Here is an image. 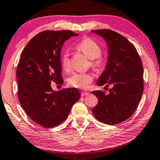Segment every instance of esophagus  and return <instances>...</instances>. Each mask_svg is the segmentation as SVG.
I'll return each instance as SVG.
<instances>
[{
	"label": "esophagus",
	"instance_id": "34e87169",
	"mask_svg": "<svg viewBox=\"0 0 160 160\" xmlns=\"http://www.w3.org/2000/svg\"><path fill=\"white\" fill-rule=\"evenodd\" d=\"M90 94V92H85V91H82V92H81V95L82 96H85V95H88Z\"/></svg>",
	"mask_w": 160,
	"mask_h": 160
}]
</instances>
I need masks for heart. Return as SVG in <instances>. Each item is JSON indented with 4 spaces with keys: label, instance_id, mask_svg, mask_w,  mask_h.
<instances>
[{
    "label": "heart",
    "instance_id": "1",
    "mask_svg": "<svg viewBox=\"0 0 160 160\" xmlns=\"http://www.w3.org/2000/svg\"><path fill=\"white\" fill-rule=\"evenodd\" d=\"M75 48L82 52L89 59L90 65L94 68H99L102 64V60L100 56L102 54V50L97 42L91 38H85L75 45ZM68 52L65 51L62 54L60 64L62 70L68 71L70 69V60ZM93 80L92 75L90 73L73 72L68 78V85L73 88L85 89Z\"/></svg>",
    "mask_w": 160,
    "mask_h": 160
}]
</instances>
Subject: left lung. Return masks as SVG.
<instances>
[{"label": "left lung", "instance_id": "8db88e82", "mask_svg": "<svg viewBox=\"0 0 160 160\" xmlns=\"http://www.w3.org/2000/svg\"><path fill=\"white\" fill-rule=\"evenodd\" d=\"M107 42L108 58L105 69L97 81L98 86H112L106 94L92 92L98 98L92 109L98 120L117 125L128 120L135 112L144 90L143 67L135 46L122 35L112 30H94Z\"/></svg>", "mask_w": 160, "mask_h": 160}]
</instances>
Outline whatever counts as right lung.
<instances>
[{
    "label": "right lung",
    "mask_w": 160,
    "mask_h": 160,
    "mask_svg": "<svg viewBox=\"0 0 160 160\" xmlns=\"http://www.w3.org/2000/svg\"><path fill=\"white\" fill-rule=\"evenodd\" d=\"M71 30H45L30 40L20 58L16 71L19 102L28 116L44 128L66 120L80 95L76 88L55 91L51 82L62 85L60 52L64 42L77 36Z\"/></svg>",
    "instance_id": "obj_1"
}]
</instances>
